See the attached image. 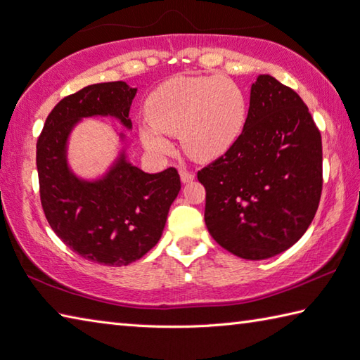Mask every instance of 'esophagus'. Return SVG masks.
<instances>
[{
	"label": "esophagus",
	"mask_w": 360,
	"mask_h": 360,
	"mask_svg": "<svg viewBox=\"0 0 360 360\" xmlns=\"http://www.w3.org/2000/svg\"><path fill=\"white\" fill-rule=\"evenodd\" d=\"M179 174H181V181L182 182H190V181L195 179V173L190 172V170H186V168H181Z\"/></svg>",
	"instance_id": "esophagus-1"
}]
</instances>
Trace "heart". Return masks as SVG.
<instances>
[{"label": "heart", "mask_w": 360, "mask_h": 360, "mask_svg": "<svg viewBox=\"0 0 360 360\" xmlns=\"http://www.w3.org/2000/svg\"><path fill=\"white\" fill-rule=\"evenodd\" d=\"M243 89L219 75H181L164 82L148 96L141 139L150 151L164 155L170 143L162 134L181 136L187 155L205 162L232 147L246 124Z\"/></svg>", "instance_id": "obj_1"}]
</instances>
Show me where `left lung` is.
<instances>
[{
  "instance_id": "obj_1",
  "label": "left lung",
  "mask_w": 360,
  "mask_h": 360,
  "mask_svg": "<svg viewBox=\"0 0 360 360\" xmlns=\"http://www.w3.org/2000/svg\"><path fill=\"white\" fill-rule=\"evenodd\" d=\"M198 181L205 226L221 248L263 259L292 246L314 219L323 186L322 136L302 97L259 75L240 137Z\"/></svg>"
}]
</instances>
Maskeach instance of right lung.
<instances>
[{
	"label": "right lung",
	"mask_w": 360,
	"mask_h": 360,
	"mask_svg": "<svg viewBox=\"0 0 360 360\" xmlns=\"http://www.w3.org/2000/svg\"><path fill=\"white\" fill-rule=\"evenodd\" d=\"M136 88L125 82L89 85L62 98L37 141V170L44 217L75 254L105 266H127L156 246L181 190L174 167L148 174L122 155L103 179L85 182L70 172L66 141L82 117L128 119Z\"/></svg>",
	"instance_id": "obj_1"
}]
</instances>
